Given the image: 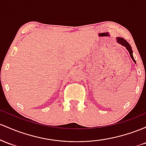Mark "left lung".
Wrapping results in <instances>:
<instances>
[{
    "label": "left lung",
    "instance_id": "obj_1",
    "mask_svg": "<svg viewBox=\"0 0 146 146\" xmlns=\"http://www.w3.org/2000/svg\"><path fill=\"white\" fill-rule=\"evenodd\" d=\"M117 42L119 44H120V45H121L122 46H124L125 47L126 50H127V51L129 52V54H130V56L131 58H132V60L135 62V63L136 64V60H135V58H134L133 54H132L133 52H132V47L130 46V44H129L128 42L126 41L125 39L123 38H121V37H117Z\"/></svg>",
    "mask_w": 146,
    "mask_h": 146
}]
</instances>
